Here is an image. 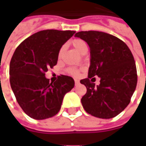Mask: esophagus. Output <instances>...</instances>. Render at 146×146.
Masks as SVG:
<instances>
[{
    "instance_id": "obj_1",
    "label": "esophagus",
    "mask_w": 146,
    "mask_h": 146,
    "mask_svg": "<svg viewBox=\"0 0 146 146\" xmlns=\"http://www.w3.org/2000/svg\"><path fill=\"white\" fill-rule=\"evenodd\" d=\"M79 84H80V81H79V80H78L75 79V85L77 86V85H79Z\"/></svg>"
}]
</instances>
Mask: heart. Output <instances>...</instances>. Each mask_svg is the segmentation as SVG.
<instances>
[{"label":"heart","mask_w":146,"mask_h":146,"mask_svg":"<svg viewBox=\"0 0 146 146\" xmlns=\"http://www.w3.org/2000/svg\"><path fill=\"white\" fill-rule=\"evenodd\" d=\"M72 44H73V48H75V50L80 54H82L84 51L88 50V45L86 44V42L81 40V39H74L72 41ZM64 49H65V46H62L61 48L60 51H59V53H58L59 57L63 53ZM68 72L71 73V74H73V75H77L79 73V70H76V69H69Z\"/></svg>","instance_id":"b5f03b06"}]
</instances>
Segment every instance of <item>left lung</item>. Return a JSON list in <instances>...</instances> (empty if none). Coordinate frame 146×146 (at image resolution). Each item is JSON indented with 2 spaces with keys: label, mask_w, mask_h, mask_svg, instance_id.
Instances as JSON below:
<instances>
[{
  "label": "left lung",
  "mask_w": 146,
  "mask_h": 146,
  "mask_svg": "<svg viewBox=\"0 0 146 146\" xmlns=\"http://www.w3.org/2000/svg\"><path fill=\"white\" fill-rule=\"evenodd\" d=\"M75 36L87 42L90 48L88 78L80 80L87 88L81 98L83 107L95 117H115L128 106L137 85L131 51L121 40L103 32L80 31ZM95 76L100 78L99 86L90 80Z\"/></svg>",
  "instance_id": "left-lung-1"
}]
</instances>
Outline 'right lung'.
Here are the masks:
<instances>
[{"mask_svg":"<svg viewBox=\"0 0 146 146\" xmlns=\"http://www.w3.org/2000/svg\"><path fill=\"white\" fill-rule=\"evenodd\" d=\"M75 31L45 30L39 31L19 45L10 62L9 74L12 92L26 114L35 119L56 115L65 95L74 87L69 76L49 81L45 73L57 64L61 48Z\"/></svg>","mask_w":146,"mask_h":146,"instance_id":"1","label":"right lung"}]
</instances>
